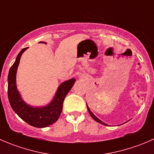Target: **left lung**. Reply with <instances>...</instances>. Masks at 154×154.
<instances>
[{
	"instance_id": "obj_1",
	"label": "left lung",
	"mask_w": 154,
	"mask_h": 154,
	"mask_svg": "<svg viewBox=\"0 0 154 154\" xmlns=\"http://www.w3.org/2000/svg\"><path fill=\"white\" fill-rule=\"evenodd\" d=\"M86 105H87V104H86ZM87 109H88V112H89L90 116H91V117H92V119H94V121H96V122H98V123L101 124V125H106V126H108V125H106V124L103 123V122H101V121H100V119H97V118L96 117V116H94V115H93V113L91 112V110L89 109V108H88V106H87Z\"/></svg>"
}]
</instances>
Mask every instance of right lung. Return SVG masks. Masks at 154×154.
Instances as JSON below:
<instances>
[{"label":"right lung","mask_w":154,"mask_h":154,"mask_svg":"<svg viewBox=\"0 0 154 154\" xmlns=\"http://www.w3.org/2000/svg\"><path fill=\"white\" fill-rule=\"evenodd\" d=\"M45 44L44 42H40ZM27 48H23L10 68L8 74V97L10 106L15 113L22 120L29 125L35 127H45L57 122L61 115L64 99L71 88L74 86L76 80L74 78L63 82L57 89L54 100L48 106L41 107H32L24 102L21 98L16 88V71L19 64L20 59L23 53Z\"/></svg>","instance_id":"1"}]
</instances>
